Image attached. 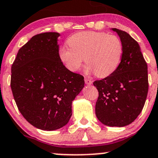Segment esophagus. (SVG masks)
Instances as JSON below:
<instances>
[{
    "label": "esophagus",
    "mask_w": 158,
    "mask_h": 158,
    "mask_svg": "<svg viewBox=\"0 0 158 158\" xmlns=\"http://www.w3.org/2000/svg\"><path fill=\"white\" fill-rule=\"evenodd\" d=\"M85 83H86V84H87V85H92V81L88 78H85Z\"/></svg>",
    "instance_id": "esophagus-1"
}]
</instances>
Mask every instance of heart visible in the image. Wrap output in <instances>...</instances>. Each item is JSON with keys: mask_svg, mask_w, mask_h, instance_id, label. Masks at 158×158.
<instances>
[{"mask_svg": "<svg viewBox=\"0 0 158 158\" xmlns=\"http://www.w3.org/2000/svg\"><path fill=\"white\" fill-rule=\"evenodd\" d=\"M68 45L59 49V58L70 72L79 71L85 61V72H94L104 77L118 68L123 54L121 40L114 35L93 31H85L72 35Z\"/></svg>", "mask_w": 158, "mask_h": 158, "instance_id": "heart-1", "label": "heart"}]
</instances>
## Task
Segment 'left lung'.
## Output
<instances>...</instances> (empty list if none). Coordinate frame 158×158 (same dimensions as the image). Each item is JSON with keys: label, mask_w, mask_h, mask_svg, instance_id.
<instances>
[{"label": "left lung", "mask_w": 158, "mask_h": 158, "mask_svg": "<svg viewBox=\"0 0 158 158\" xmlns=\"http://www.w3.org/2000/svg\"><path fill=\"white\" fill-rule=\"evenodd\" d=\"M112 30L123 43V57L112 74L93 83L99 92L95 114L104 125L122 127L132 123L143 108L149 89L148 68L138 43L126 31Z\"/></svg>", "instance_id": "obj_1"}]
</instances>
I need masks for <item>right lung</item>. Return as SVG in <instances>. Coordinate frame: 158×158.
I'll return each mask as SVG.
<instances>
[{
  "instance_id": "add662e5",
  "label": "right lung",
  "mask_w": 158,
  "mask_h": 158,
  "mask_svg": "<svg viewBox=\"0 0 158 158\" xmlns=\"http://www.w3.org/2000/svg\"><path fill=\"white\" fill-rule=\"evenodd\" d=\"M57 32L35 35L19 49L12 66L11 89L23 118L46 131L60 129L72 116V103L84 77L59 58Z\"/></svg>"
}]
</instances>
